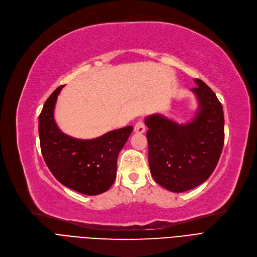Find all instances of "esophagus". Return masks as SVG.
Returning <instances> with one entry per match:
<instances>
[{
  "label": "esophagus",
  "mask_w": 257,
  "mask_h": 257,
  "mask_svg": "<svg viewBox=\"0 0 257 257\" xmlns=\"http://www.w3.org/2000/svg\"><path fill=\"white\" fill-rule=\"evenodd\" d=\"M145 130H146L145 123L142 121V120H139V121L134 126V131L138 134H143L145 132Z\"/></svg>",
  "instance_id": "1"
}]
</instances>
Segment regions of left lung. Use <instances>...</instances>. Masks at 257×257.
I'll list each match as a JSON object with an SVG mask.
<instances>
[{
    "mask_svg": "<svg viewBox=\"0 0 257 257\" xmlns=\"http://www.w3.org/2000/svg\"><path fill=\"white\" fill-rule=\"evenodd\" d=\"M191 91L198 109L188 123L161 114L145 118L148 163L156 182L171 192L191 190L212 175L224 145L223 107L204 82L195 79Z\"/></svg>",
    "mask_w": 257,
    "mask_h": 257,
    "instance_id": "8db88e82",
    "label": "left lung"
}]
</instances>
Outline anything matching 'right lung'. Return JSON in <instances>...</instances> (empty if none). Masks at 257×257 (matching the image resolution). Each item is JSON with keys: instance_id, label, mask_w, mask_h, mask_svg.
Listing matches in <instances>:
<instances>
[{"instance_id": "right-lung-1", "label": "right lung", "mask_w": 257, "mask_h": 257, "mask_svg": "<svg viewBox=\"0 0 257 257\" xmlns=\"http://www.w3.org/2000/svg\"><path fill=\"white\" fill-rule=\"evenodd\" d=\"M64 86H59L45 101L39 115L42 157L52 174L65 187L85 195H98L111 188L116 178L117 157L133 126L81 140L65 135L56 124L54 109Z\"/></svg>"}]
</instances>
